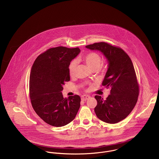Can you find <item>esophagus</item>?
<instances>
[{"label": "esophagus", "instance_id": "esophagus-1", "mask_svg": "<svg viewBox=\"0 0 159 159\" xmlns=\"http://www.w3.org/2000/svg\"><path fill=\"white\" fill-rule=\"evenodd\" d=\"M90 98V96L88 95H83L81 96V100L82 101H86Z\"/></svg>", "mask_w": 159, "mask_h": 159}]
</instances>
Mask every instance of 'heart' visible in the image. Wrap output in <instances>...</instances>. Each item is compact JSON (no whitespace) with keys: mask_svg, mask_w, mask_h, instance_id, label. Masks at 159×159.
I'll return each mask as SVG.
<instances>
[{"mask_svg":"<svg viewBox=\"0 0 159 159\" xmlns=\"http://www.w3.org/2000/svg\"><path fill=\"white\" fill-rule=\"evenodd\" d=\"M82 60L86 63L92 70H98L102 64V57L100 55L95 52H90L84 57ZM77 61L75 60L72 61L68 66V71L70 76H73L75 73L77 68Z\"/></svg>","mask_w":159,"mask_h":159,"instance_id":"obj_1","label":"heart"}]
</instances>
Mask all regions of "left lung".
<instances>
[{"mask_svg":"<svg viewBox=\"0 0 159 159\" xmlns=\"http://www.w3.org/2000/svg\"><path fill=\"white\" fill-rule=\"evenodd\" d=\"M86 48L101 52L108 62L102 84L111 88V93L105 100L100 95L95 96L97 101L95 113L105 122L121 121L132 111L139 95V85L132 61L121 48L104 42L90 44Z\"/></svg>","mask_w":159,"mask_h":159,"instance_id":"obj_1","label":"left lung"}]
</instances>
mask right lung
I'll use <instances>...</instances> for the list:
<instances>
[{"label":"right lung","instance_id":"obj_1","mask_svg":"<svg viewBox=\"0 0 159 159\" xmlns=\"http://www.w3.org/2000/svg\"><path fill=\"white\" fill-rule=\"evenodd\" d=\"M80 52L79 48H51L38 56L32 66L29 93L38 115L49 125L62 127L72 121L80 106V97L64 98L63 85L70 80L68 66Z\"/></svg>","mask_w":159,"mask_h":159}]
</instances>
